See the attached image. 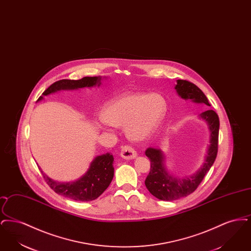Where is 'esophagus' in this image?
I'll return each instance as SVG.
<instances>
[{
	"instance_id": "34e87169",
	"label": "esophagus",
	"mask_w": 251,
	"mask_h": 251,
	"mask_svg": "<svg viewBox=\"0 0 251 251\" xmlns=\"http://www.w3.org/2000/svg\"><path fill=\"white\" fill-rule=\"evenodd\" d=\"M120 155L127 160H131V159H134L137 154H136V151L133 150V148H131V146L125 145L121 149Z\"/></svg>"
}]
</instances>
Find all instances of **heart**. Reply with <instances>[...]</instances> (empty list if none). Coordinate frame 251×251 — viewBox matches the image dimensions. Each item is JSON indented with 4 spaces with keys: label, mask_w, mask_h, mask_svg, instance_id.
Returning <instances> with one entry per match:
<instances>
[{
    "label": "heart",
    "mask_w": 251,
    "mask_h": 251,
    "mask_svg": "<svg viewBox=\"0 0 251 251\" xmlns=\"http://www.w3.org/2000/svg\"><path fill=\"white\" fill-rule=\"evenodd\" d=\"M167 110V100L159 93L128 94L108 102L98 124L100 128L126 125L127 135L140 141L155 132Z\"/></svg>",
    "instance_id": "heart-1"
}]
</instances>
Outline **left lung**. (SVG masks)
<instances>
[{"label": "left lung", "instance_id": "obj_1", "mask_svg": "<svg viewBox=\"0 0 251 251\" xmlns=\"http://www.w3.org/2000/svg\"><path fill=\"white\" fill-rule=\"evenodd\" d=\"M175 88L178 94L185 100H192L197 103H204L207 106H211L202 91L191 82L178 80ZM201 117L206 120L209 125L211 139L205 163L196 174L183 179L174 178L165 169L163 162L164 155L160 150L149 148L146 151L145 154L151 161V170L146 178L145 184L151 194L157 199L168 201L190 195L198 188L207 172L215 163L218 151L219 119L214 110L203 112L201 114Z\"/></svg>", "mask_w": 251, "mask_h": 251}]
</instances>
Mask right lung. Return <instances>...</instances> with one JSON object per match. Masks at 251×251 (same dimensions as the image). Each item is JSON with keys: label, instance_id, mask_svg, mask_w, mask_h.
I'll return each instance as SVG.
<instances>
[{"label": "right lung", "instance_id": "add662e5", "mask_svg": "<svg viewBox=\"0 0 251 251\" xmlns=\"http://www.w3.org/2000/svg\"><path fill=\"white\" fill-rule=\"evenodd\" d=\"M100 77H84L80 80H59L52 84L42 93L47 96L61 89H78L82 87H91L96 84H100ZM42 100L39 97L37 100ZM114 157L110 153L98 156L91 163L88 171L81 179L62 183L52 180L47 176L43 178L49 186L57 194L78 201H91L98 199L103 192L107 189L114 177Z\"/></svg>", "mask_w": 251, "mask_h": 251}]
</instances>
